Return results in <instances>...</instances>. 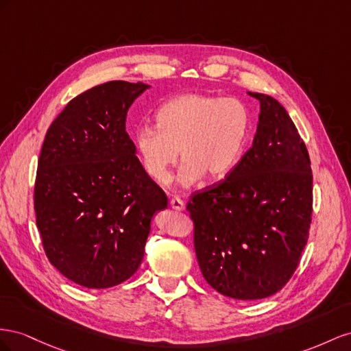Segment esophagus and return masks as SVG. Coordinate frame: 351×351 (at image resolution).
<instances>
[{
  "instance_id": "34e87169",
  "label": "esophagus",
  "mask_w": 351,
  "mask_h": 351,
  "mask_svg": "<svg viewBox=\"0 0 351 351\" xmlns=\"http://www.w3.org/2000/svg\"><path fill=\"white\" fill-rule=\"evenodd\" d=\"M170 207L176 210V212H181V210H184V202L179 197H172V199H170Z\"/></svg>"
}]
</instances>
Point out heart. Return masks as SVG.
Here are the masks:
<instances>
[{"label": "heart", "mask_w": 351, "mask_h": 351, "mask_svg": "<svg viewBox=\"0 0 351 351\" xmlns=\"http://www.w3.org/2000/svg\"><path fill=\"white\" fill-rule=\"evenodd\" d=\"M156 126L139 128L135 152L144 172L160 185L172 178L179 160L178 185L191 188L204 176L220 181L232 172L248 143V108L237 98L185 94L169 99L156 112Z\"/></svg>", "instance_id": "obj_1"}]
</instances>
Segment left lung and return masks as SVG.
Returning a JSON list of instances; mask_svg holds the SVG:
<instances>
[{"label":"left lung","mask_w":351,"mask_h":351,"mask_svg":"<svg viewBox=\"0 0 351 351\" xmlns=\"http://www.w3.org/2000/svg\"><path fill=\"white\" fill-rule=\"evenodd\" d=\"M258 99L253 145L226 179L186 204L207 284L237 300L274 295L298 266L312 222L313 176L307 148L284 106Z\"/></svg>","instance_id":"left-lung-1"}]
</instances>
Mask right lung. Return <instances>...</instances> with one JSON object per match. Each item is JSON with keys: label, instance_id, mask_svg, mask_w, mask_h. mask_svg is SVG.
I'll list each match as a JSON object with an SVG mask.
<instances>
[{"label": "right lung", "instance_id": "add662e5", "mask_svg": "<svg viewBox=\"0 0 351 351\" xmlns=\"http://www.w3.org/2000/svg\"><path fill=\"white\" fill-rule=\"evenodd\" d=\"M149 85L113 81L75 97L48 128L35 182L36 226L60 274L86 288L131 278L167 197L139 163L129 107Z\"/></svg>", "mask_w": 351, "mask_h": 351}]
</instances>
